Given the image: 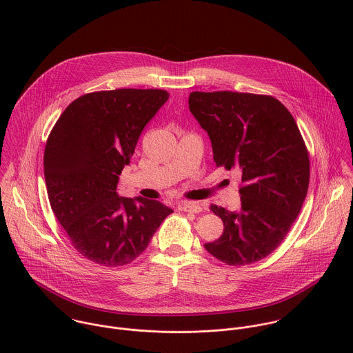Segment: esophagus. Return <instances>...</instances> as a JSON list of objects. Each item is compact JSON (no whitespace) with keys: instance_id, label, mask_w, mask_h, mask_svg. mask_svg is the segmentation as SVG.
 I'll use <instances>...</instances> for the list:
<instances>
[{"instance_id":"esophagus-1","label":"esophagus","mask_w":353,"mask_h":353,"mask_svg":"<svg viewBox=\"0 0 353 353\" xmlns=\"http://www.w3.org/2000/svg\"><path fill=\"white\" fill-rule=\"evenodd\" d=\"M179 210L184 211V212L198 214L203 208H201V205L198 203H192V201H181V203H179Z\"/></svg>"}]
</instances>
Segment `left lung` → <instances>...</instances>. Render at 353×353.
<instances>
[{"instance_id": "left-lung-1", "label": "left lung", "mask_w": 353, "mask_h": 353, "mask_svg": "<svg viewBox=\"0 0 353 353\" xmlns=\"http://www.w3.org/2000/svg\"><path fill=\"white\" fill-rule=\"evenodd\" d=\"M188 109L211 139L216 166L237 172L243 184L237 210L211 207L223 233L204 247L228 265L260 261L282 243L307 195L310 162L296 121L265 94L192 92Z\"/></svg>"}]
</instances>
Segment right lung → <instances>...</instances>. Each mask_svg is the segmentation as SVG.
Masks as SVG:
<instances>
[{
  "label": "right lung",
  "instance_id": "1",
  "mask_svg": "<svg viewBox=\"0 0 353 353\" xmlns=\"http://www.w3.org/2000/svg\"><path fill=\"white\" fill-rule=\"evenodd\" d=\"M168 99L161 89L88 93L50 132L44 149L50 205L78 253L93 263H131L173 212L159 201L117 194L142 130Z\"/></svg>",
  "mask_w": 353,
  "mask_h": 353
}]
</instances>
